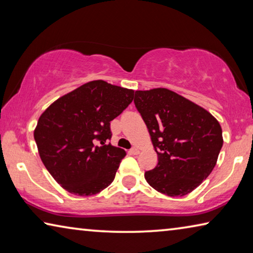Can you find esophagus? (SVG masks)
I'll return each instance as SVG.
<instances>
[{
	"instance_id": "1",
	"label": "esophagus",
	"mask_w": 253,
	"mask_h": 253,
	"mask_svg": "<svg viewBox=\"0 0 253 253\" xmlns=\"http://www.w3.org/2000/svg\"><path fill=\"white\" fill-rule=\"evenodd\" d=\"M129 153L131 154V155H138L139 154V149L138 148H136V147H132L130 151H129Z\"/></svg>"
}]
</instances>
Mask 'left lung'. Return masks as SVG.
Masks as SVG:
<instances>
[{"instance_id": "8db88e82", "label": "left lung", "mask_w": 253, "mask_h": 253, "mask_svg": "<svg viewBox=\"0 0 253 253\" xmlns=\"http://www.w3.org/2000/svg\"><path fill=\"white\" fill-rule=\"evenodd\" d=\"M134 102L157 153L147 183L169 196L195 190L211 174L223 145L222 128L208 110L166 88L137 90Z\"/></svg>"}]
</instances>
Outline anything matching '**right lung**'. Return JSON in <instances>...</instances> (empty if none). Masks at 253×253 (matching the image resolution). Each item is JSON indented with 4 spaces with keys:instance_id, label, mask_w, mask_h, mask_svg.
Returning a JSON list of instances; mask_svg holds the SVG:
<instances>
[{
    "instance_id": "obj_1",
    "label": "right lung",
    "mask_w": 253,
    "mask_h": 253,
    "mask_svg": "<svg viewBox=\"0 0 253 253\" xmlns=\"http://www.w3.org/2000/svg\"><path fill=\"white\" fill-rule=\"evenodd\" d=\"M134 99V90L93 80L60 97L34 129L38 151L48 172L71 194L90 196L114 181L126 152L106 140L110 122Z\"/></svg>"
}]
</instances>
